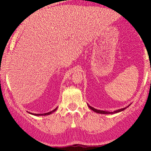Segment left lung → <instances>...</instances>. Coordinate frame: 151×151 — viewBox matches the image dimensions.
Masks as SVG:
<instances>
[{"label":"left lung","mask_w":151,"mask_h":151,"mask_svg":"<svg viewBox=\"0 0 151 151\" xmlns=\"http://www.w3.org/2000/svg\"><path fill=\"white\" fill-rule=\"evenodd\" d=\"M88 106L89 107V109H91V110L93 111L94 112H96V113H98V114H116V113H119V112L120 111H122L125 110V109L127 108V107H126V108H124V109H119V110H116V111H114V112H109V111H101V110H98V109H96L94 108H93V107H91V106L88 105Z\"/></svg>","instance_id":"obj_1"}]
</instances>
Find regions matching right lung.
Here are the masks:
<instances>
[{"instance_id":"right-lung-1","label":"right lung","mask_w":151,"mask_h":151,"mask_svg":"<svg viewBox=\"0 0 151 151\" xmlns=\"http://www.w3.org/2000/svg\"><path fill=\"white\" fill-rule=\"evenodd\" d=\"M57 109H58V108H56V109H54V110H52V111H50V112H48V113H45V114H32V113H30V114H32V115H35V116H47V115H50V114H52L53 112H55V111L57 110Z\"/></svg>"}]
</instances>
